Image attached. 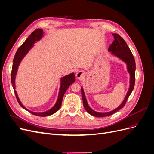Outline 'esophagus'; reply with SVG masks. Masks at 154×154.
<instances>
[{"label":"esophagus","mask_w":154,"mask_h":154,"mask_svg":"<svg viewBox=\"0 0 154 154\" xmlns=\"http://www.w3.org/2000/svg\"><path fill=\"white\" fill-rule=\"evenodd\" d=\"M85 76V72L83 71H80L77 72L76 74V77L77 79H81Z\"/></svg>","instance_id":"34e87169"}]
</instances>
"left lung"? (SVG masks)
<instances>
[{
	"label": "left lung",
	"instance_id": "1",
	"mask_svg": "<svg viewBox=\"0 0 154 154\" xmlns=\"http://www.w3.org/2000/svg\"><path fill=\"white\" fill-rule=\"evenodd\" d=\"M112 35L114 36V41L112 44L110 45V47L108 49L109 52L116 58H119L122 60V62L125 63L126 66H127V72L129 73L130 75V80H129V88L128 92L126 94L123 101L122 103L119 105L117 108L114 109L113 110H111L107 112H96L95 110L91 109L88 105L87 101L85 97V94L84 91H83V88L82 87V96L83 103V106H84L85 109L88 114H90L92 116H96V117H105V116H108L114 114L116 112L120 110L125 106L126 102H127L129 96L132 92L134 84H135V72H136V62H135V59L133 57V54L130 50L128 46L127 45L126 42L118 34L113 33Z\"/></svg>",
	"mask_w": 154,
	"mask_h": 154
}]
</instances>
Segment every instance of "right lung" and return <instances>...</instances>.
<instances>
[{
	"label": "right lung",
	"instance_id": "1",
	"mask_svg": "<svg viewBox=\"0 0 154 154\" xmlns=\"http://www.w3.org/2000/svg\"><path fill=\"white\" fill-rule=\"evenodd\" d=\"M44 34V32L43 31V29H38L35 30V31L32 32V33L30 35V36L26 39V40L23 43V44L18 49L15 57H14V58H13V67H12V71H11V77L12 86L19 105L22 107L23 109L29 112L30 113L34 114L35 116H42V117H45V116L52 115L60 109V106H61V105H62L63 97L65 92H66L69 87L71 85L72 83H74V81H75V75H74V72H72L71 74H68V75H66L60 78V89H59L57 100L56 101L55 104L54 105V106L52 107V108H51L48 110L43 112H32L28 109H27L26 107L23 105V104L22 103V102L19 99V97H18L17 92L16 91V87H15V79L17 74L18 67H19L22 60L24 59V58L26 57V54L29 52V51L33 48L35 44L38 42V41H40L42 38Z\"/></svg>",
	"mask_w": 154,
	"mask_h": 154
}]
</instances>
